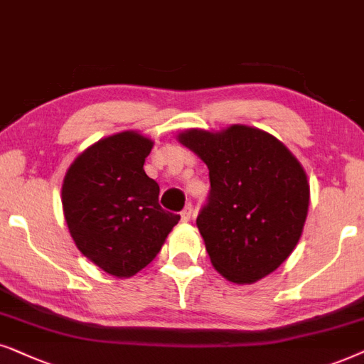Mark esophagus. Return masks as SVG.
<instances>
[{"label":"esophagus","mask_w":364,"mask_h":364,"mask_svg":"<svg viewBox=\"0 0 364 364\" xmlns=\"http://www.w3.org/2000/svg\"><path fill=\"white\" fill-rule=\"evenodd\" d=\"M191 216H193V206L191 205H186L185 210L181 211V221L183 223H188V221L191 220Z\"/></svg>","instance_id":"esophagus-1"}]
</instances>
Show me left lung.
<instances>
[{"label": "left lung", "instance_id": "8db88e82", "mask_svg": "<svg viewBox=\"0 0 364 364\" xmlns=\"http://www.w3.org/2000/svg\"><path fill=\"white\" fill-rule=\"evenodd\" d=\"M178 141L210 169V198L196 226L215 269L236 284L273 273L296 248L308 216L301 163L273 134L246 124L191 128Z\"/></svg>", "mask_w": 364, "mask_h": 364}]
</instances>
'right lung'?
Here are the masks:
<instances>
[{"label":"right lung","instance_id":"right-lung-1","mask_svg":"<svg viewBox=\"0 0 364 364\" xmlns=\"http://www.w3.org/2000/svg\"><path fill=\"white\" fill-rule=\"evenodd\" d=\"M153 144L138 132L111 134L77 154L63 179V213L76 248L116 278L151 263L179 221L159 206L158 183L143 169Z\"/></svg>","mask_w":364,"mask_h":364}]
</instances>
